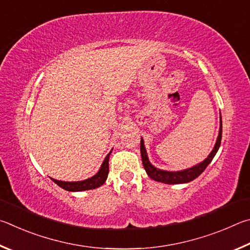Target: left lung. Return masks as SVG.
<instances>
[{
    "mask_svg": "<svg viewBox=\"0 0 250 250\" xmlns=\"http://www.w3.org/2000/svg\"><path fill=\"white\" fill-rule=\"evenodd\" d=\"M222 141V116H220V130H218V136L216 139L215 145H214L213 150L209 152L208 158H205L202 163L193 166V167L180 170V171H167V170H163L159 168H156L155 166L150 164L149 159H148L147 150L145 147V143L144 139H141V154H142V160L144 168H145L146 172L152 180L167 183V185H179V183H188L195 178H198L201 173H202L205 168L211 164L214 156L216 155L218 148L221 146Z\"/></svg>",
    "mask_w": 250,
    "mask_h": 250,
    "instance_id": "1",
    "label": "left lung"
}]
</instances>
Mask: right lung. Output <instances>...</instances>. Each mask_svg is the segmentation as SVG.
<instances>
[{"mask_svg":"<svg viewBox=\"0 0 250 250\" xmlns=\"http://www.w3.org/2000/svg\"><path fill=\"white\" fill-rule=\"evenodd\" d=\"M112 150L109 151V154H107L106 157H105V159L103 161V164L101 165V168L99 169V171L96 172L93 177L85 179V180H82V181H71V182L56 180V179H52V178L50 179L56 183V185H58L60 188H62V189L70 192H79V191L96 189V188L103 186V183L106 181L107 174H108V159Z\"/></svg>","mask_w":250,"mask_h":250,"instance_id":"obj_1","label":"right lung"}]
</instances>
